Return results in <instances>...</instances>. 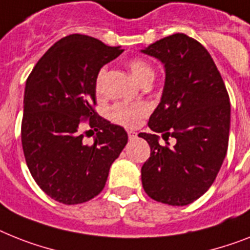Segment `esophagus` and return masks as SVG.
<instances>
[{
  "instance_id": "1",
  "label": "esophagus",
  "mask_w": 250,
  "mask_h": 250,
  "mask_svg": "<svg viewBox=\"0 0 250 250\" xmlns=\"http://www.w3.org/2000/svg\"><path fill=\"white\" fill-rule=\"evenodd\" d=\"M137 135H138V134L135 133L134 130H127V137H129L130 140L135 139V138H137Z\"/></svg>"
}]
</instances>
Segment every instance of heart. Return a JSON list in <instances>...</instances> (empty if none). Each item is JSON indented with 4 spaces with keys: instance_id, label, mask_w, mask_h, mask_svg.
Returning <instances> with one entry per match:
<instances>
[{
    "instance_id": "b5f03b06",
    "label": "heart",
    "mask_w": 250,
    "mask_h": 250,
    "mask_svg": "<svg viewBox=\"0 0 250 250\" xmlns=\"http://www.w3.org/2000/svg\"><path fill=\"white\" fill-rule=\"evenodd\" d=\"M127 67L140 83H150L154 78V69L148 61L144 59H131L127 61ZM107 69L103 66L98 70L94 80L96 92L100 94L103 92V82L106 76ZM150 112V106L147 102H117L110 108V119L115 124L123 126H137L142 119Z\"/></svg>"
}]
</instances>
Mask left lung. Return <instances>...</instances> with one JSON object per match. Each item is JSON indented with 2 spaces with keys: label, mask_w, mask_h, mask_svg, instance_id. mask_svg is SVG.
I'll list each match as a JSON object with an SVG mask.
<instances>
[{
  "label": "left lung",
  "mask_w": 250,
  "mask_h": 250,
  "mask_svg": "<svg viewBox=\"0 0 250 250\" xmlns=\"http://www.w3.org/2000/svg\"><path fill=\"white\" fill-rule=\"evenodd\" d=\"M144 53L165 63L166 83L148 126L150 156L142 167L144 191L168 206H187L213 184L228 152L230 101L222 76L201 43L183 33L152 43ZM156 132L175 137L162 147Z\"/></svg>",
  "instance_id": "1"
}]
</instances>
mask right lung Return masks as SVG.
<instances>
[{
    "instance_id": "right-lung-1",
    "label": "right lung",
    "mask_w": 250,
    "mask_h": 250,
    "mask_svg": "<svg viewBox=\"0 0 250 250\" xmlns=\"http://www.w3.org/2000/svg\"><path fill=\"white\" fill-rule=\"evenodd\" d=\"M123 52L93 37L70 34L39 59L26 79L24 157L39 188L60 203H84L100 194L126 146L124 127L97 113L94 88L98 70ZM84 125L90 130L82 129ZM92 129L96 138L86 145Z\"/></svg>"
}]
</instances>
